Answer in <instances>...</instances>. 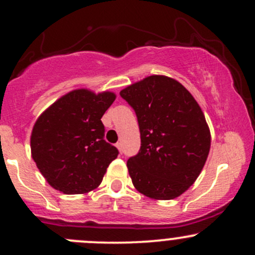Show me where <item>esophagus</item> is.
I'll list each match as a JSON object with an SVG mask.
<instances>
[{
    "mask_svg": "<svg viewBox=\"0 0 255 255\" xmlns=\"http://www.w3.org/2000/svg\"><path fill=\"white\" fill-rule=\"evenodd\" d=\"M116 147H118L119 151L122 153V150H124V148H122V142H121V141H119L118 144H116Z\"/></svg>",
    "mask_w": 255,
    "mask_h": 255,
    "instance_id": "esophagus-1",
    "label": "esophagus"
}]
</instances>
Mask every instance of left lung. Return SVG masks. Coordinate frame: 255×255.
<instances>
[{
    "label": "left lung",
    "instance_id": "1",
    "mask_svg": "<svg viewBox=\"0 0 255 255\" xmlns=\"http://www.w3.org/2000/svg\"><path fill=\"white\" fill-rule=\"evenodd\" d=\"M120 96L135 111L141 146L127 160L131 182L157 200L177 198L194 183L210 152L209 126L193 96L178 81L151 75Z\"/></svg>",
    "mask_w": 255,
    "mask_h": 255
}]
</instances>
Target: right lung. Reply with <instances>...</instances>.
Returning a JSON list of instances; mask_svg holds the SVG:
<instances>
[{
	"label": "right lung",
	"mask_w": 255,
	"mask_h": 255,
	"mask_svg": "<svg viewBox=\"0 0 255 255\" xmlns=\"http://www.w3.org/2000/svg\"><path fill=\"white\" fill-rule=\"evenodd\" d=\"M111 92L75 90L38 118L31 135L32 158L49 184L64 194L97 188L119 150L104 140L101 119L115 101Z\"/></svg>",
	"instance_id": "right-lung-1"
}]
</instances>
